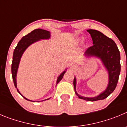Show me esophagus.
<instances>
[{
	"mask_svg": "<svg viewBox=\"0 0 127 127\" xmlns=\"http://www.w3.org/2000/svg\"><path fill=\"white\" fill-rule=\"evenodd\" d=\"M69 66H70V68H75V64L74 63H71L70 64H69Z\"/></svg>",
	"mask_w": 127,
	"mask_h": 127,
	"instance_id": "esophagus-1",
	"label": "esophagus"
}]
</instances>
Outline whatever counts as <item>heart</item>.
I'll use <instances>...</instances> for the list:
<instances>
[{"label": "heart", "instance_id": "obj_1", "mask_svg": "<svg viewBox=\"0 0 127 127\" xmlns=\"http://www.w3.org/2000/svg\"><path fill=\"white\" fill-rule=\"evenodd\" d=\"M83 41V37H79V38H77L74 40V43H75L76 45H78V44H82V42Z\"/></svg>", "mask_w": 127, "mask_h": 127}]
</instances>
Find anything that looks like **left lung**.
<instances>
[{"label": "left lung", "mask_w": 127, "mask_h": 127, "mask_svg": "<svg viewBox=\"0 0 127 127\" xmlns=\"http://www.w3.org/2000/svg\"><path fill=\"white\" fill-rule=\"evenodd\" d=\"M87 31L92 37L93 45L88 48L85 51V56L87 58L94 57L100 59L108 71V84L103 92L93 97L82 96L76 92V78L75 76L73 85L75 94L80 99L87 101H95L108 97L116 88L120 73V54L115 42L102 33L92 29Z\"/></svg>", "instance_id": "obj_1"}]
</instances>
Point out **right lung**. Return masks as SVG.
I'll return each mask as SVG.
<instances>
[{
  "label": "right lung",
  "mask_w": 127,
  "mask_h": 127,
  "mask_svg": "<svg viewBox=\"0 0 127 127\" xmlns=\"http://www.w3.org/2000/svg\"><path fill=\"white\" fill-rule=\"evenodd\" d=\"M51 35L50 32L45 30L39 29V28H38V29L34 30H33L32 32L28 33V35L24 36L23 37L19 40V42H18V45L16 47L14 51L13 57H12V66H11V71H12V80H13L14 86H15V87L16 88V89L17 73H18V68H19V63H20V60H21V57H22L23 54V53L25 52V51H26V49H27L30 45H31L32 44L35 43V42L40 41V40L49 39V38H51ZM66 71V69H65L64 71H63L62 73L59 75V76H58V79H57L56 85L61 80H62ZM17 91H18L19 93V94L21 95H22L25 99L30 100V101L35 102L33 100H29L28 99L25 97V96H23V95L20 93V92L19 91L18 89H17ZM49 99H51V97L48 98V99H45V100H49ZM41 101H43V100H41Z\"/></svg>",
  "instance_id": "obj_1"
}]
</instances>
